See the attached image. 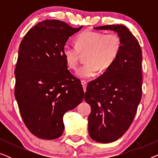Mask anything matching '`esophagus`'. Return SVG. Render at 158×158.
I'll return each mask as SVG.
<instances>
[{
    "label": "esophagus",
    "instance_id": "1",
    "mask_svg": "<svg viewBox=\"0 0 158 158\" xmlns=\"http://www.w3.org/2000/svg\"><path fill=\"white\" fill-rule=\"evenodd\" d=\"M81 83H82V85H83L84 92H85L86 91V86H87V82H86L85 81H82Z\"/></svg>",
    "mask_w": 158,
    "mask_h": 158
}]
</instances>
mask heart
I'll list each match as a JSON object with an SVG mask.
<instances>
[{
	"label": "heart",
	"instance_id": "1",
	"mask_svg": "<svg viewBox=\"0 0 158 158\" xmlns=\"http://www.w3.org/2000/svg\"><path fill=\"white\" fill-rule=\"evenodd\" d=\"M122 48V40L116 34L85 31L77 36L75 45L66 44L63 55L69 68L75 69L81 53L85 55L86 62L77 70L76 74L83 78H90L104 71L114 63Z\"/></svg>",
	"mask_w": 158,
	"mask_h": 158
}]
</instances>
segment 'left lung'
I'll use <instances>...</instances> for the list:
<instances>
[{"instance_id": "1", "label": "left lung", "mask_w": 158, "mask_h": 158, "mask_svg": "<svg viewBox=\"0 0 158 158\" xmlns=\"http://www.w3.org/2000/svg\"><path fill=\"white\" fill-rule=\"evenodd\" d=\"M94 29L114 31L122 40L117 58L102 75L88 83L84 98L91 107L90 137L101 143H110L127 131L141 101L142 54L137 40L125 26Z\"/></svg>"}]
</instances>
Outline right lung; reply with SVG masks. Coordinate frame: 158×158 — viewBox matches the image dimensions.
Returning <instances> with one entry per match:
<instances>
[{
	"label": "right lung",
	"mask_w": 158,
	"mask_h": 158,
	"mask_svg": "<svg viewBox=\"0 0 158 158\" xmlns=\"http://www.w3.org/2000/svg\"><path fill=\"white\" fill-rule=\"evenodd\" d=\"M82 27L43 21L26 34L19 46L15 97L25 125L41 139L60 137L64 114L83 99L81 81L68 70L63 55L69 37Z\"/></svg>",
	"instance_id": "add662e5"
}]
</instances>
